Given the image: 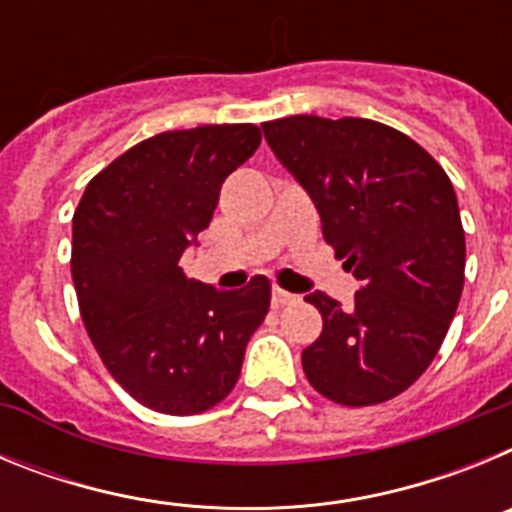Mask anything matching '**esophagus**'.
<instances>
[{
	"instance_id": "1",
	"label": "esophagus",
	"mask_w": 512,
	"mask_h": 512,
	"mask_svg": "<svg viewBox=\"0 0 512 512\" xmlns=\"http://www.w3.org/2000/svg\"><path fill=\"white\" fill-rule=\"evenodd\" d=\"M292 302H297V295H292V292H287V289H279V287L271 289V305L274 307L292 305Z\"/></svg>"
}]
</instances>
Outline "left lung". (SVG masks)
Listing matches in <instances>:
<instances>
[{"mask_svg":"<svg viewBox=\"0 0 512 512\" xmlns=\"http://www.w3.org/2000/svg\"><path fill=\"white\" fill-rule=\"evenodd\" d=\"M318 207L323 238L361 287L354 305L305 297L323 333L302 369L351 408L405 392L436 359L464 289L467 243L449 176L413 138L364 117L295 115L261 125Z\"/></svg>","mask_w":512,"mask_h":512,"instance_id":"1","label":"left lung"}]
</instances>
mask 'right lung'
I'll return each mask as SVG.
<instances>
[{"instance_id":"add662e5","label":"right lung","mask_w":512,"mask_h":512,"mask_svg":"<svg viewBox=\"0 0 512 512\" xmlns=\"http://www.w3.org/2000/svg\"><path fill=\"white\" fill-rule=\"evenodd\" d=\"M259 143L256 125L153 135L99 171L74 212L81 320L115 382L156 413H205L225 400L269 312L261 274L223 292L182 271L223 182Z\"/></svg>"}]
</instances>
